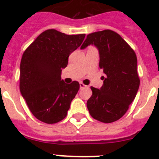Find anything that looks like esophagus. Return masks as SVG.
I'll return each instance as SVG.
<instances>
[{
	"mask_svg": "<svg viewBox=\"0 0 159 159\" xmlns=\"http://www.w3.org/2000/svg\"><path fill=\"white\" fill-rule=\"evenodd\" d=\"M86 87V85L83 84V83H80V89H84V88H85Z\"/></svg>",
	"mask_w": 159,
	"mask_h": 159,
	"instance_id": "esophagus-1",
	"label": "esophagus"
}]
</instances>
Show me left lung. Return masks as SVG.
<instances>
[{
	"mask_svg": "<svg viewBox=\"0 0 159 159\" xmlns=\"http://www.w3.org/2000/svg\"><path fill=\"white\" fill-rule=\"evenodd\" d=\"M91 44L99 50V67L106 76L100 89L91 87L92 95L87 107L95 119L113 123L124 116L139 88L137 57L128 43L109 29L88 34L80 48Z\"/></svg>",
	"mask_w": 159,
	"mask_h": 159,
	"instance_id": "8db88e82",
	"label": "left lung"
}]
</instances>
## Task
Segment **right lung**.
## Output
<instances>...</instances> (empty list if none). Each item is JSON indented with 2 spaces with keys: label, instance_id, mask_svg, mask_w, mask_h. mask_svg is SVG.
<instances>
[{
  "label": "right lung",
  "instance_id": "1",
  "mask_svg": "<svg viewBox=\"0 0 159 159\" xmlns=\"http://www.w3.org/2000/svg\"><path fill=\"white\" fill-rule=\"evenodd\" d=\"M85 34L66 35L56 29L43 32L22 56L20 90L29 110L40 121L57 123L67 116L80 84H65L61 71Z\"/></svg>",
  "mask_w": 159,
  "mask_h": 159
}]
</instances>
